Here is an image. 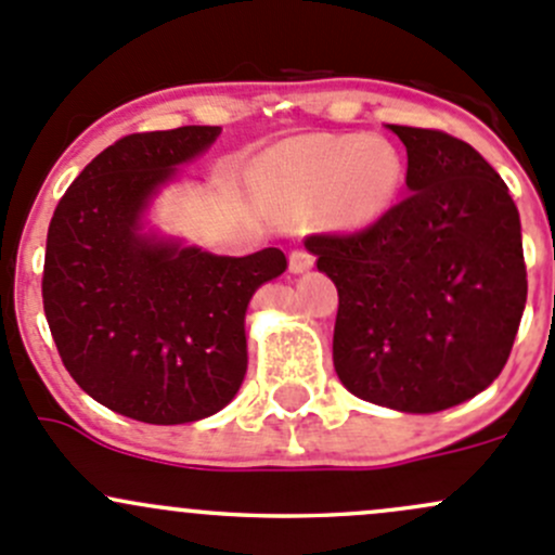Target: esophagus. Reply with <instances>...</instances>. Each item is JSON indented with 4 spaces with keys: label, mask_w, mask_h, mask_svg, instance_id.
Listing matches in <instances>:
<instances>
[{
    "label": "esophagus",
    "mask_w": 555,
    "mask_h": 555,
    "mask_svg": "<svg viewBox=\"0 0 555 555\" xmlns=\"http://www.w3.org/2000/svg\"><path fill=\"white\" fill-rule=\"evenodd\" d=\"M311 266H313V255H311V251H306V249H293V251H289V271H293V273L309 271Z\"/></svg>",
    "instance_id": "esophagus-1"
}]
</instances>
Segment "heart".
<instances>
[{
    "mask_svg": "<svg viewBox=\"0 0 555 555\" xmlns=\"http://www.w3.org/2000/svg\"><path fill=\"white\" fill-rule=\"evenodd\" d=\"M295 198H324L330 225L357 231L382 220L405 182L400 150L382 137H306L271 153Z\"/></svg>",
    "mask_w": 555,
    "mask_h": 555,
    "instance_id": "b5f03b06",
    "label": "heart"
}]
</instances>
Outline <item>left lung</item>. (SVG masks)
I'll return each instance as SVG.
<instances>
[{
  "label": "left lung",
  "mask_w": 555,
  "mask_h": 555,
  "mask_svg": "<svg viewBox=\"0 0 555 555\" xmlns=\"http://www.w3.org/2000/svg\"><path fill=\"white\" fill-rule=\"evenodd\" d=\"M411 193L357 233L306 249L338 287L333 365L360 400L438 413L494 382L526 306L520 220L478 150L433 128L389 126Z\"/></svg>",
  "instance_id": "1"
}]
</instances>
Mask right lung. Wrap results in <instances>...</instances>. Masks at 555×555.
Wrapping results in <instances>:
<instances>
[{"label": "right lung", "mask_w": 555, "mask_h": 555, "mask_svg": "<svg viewBox=\"0 0 555 555\" xmlns=\"http://www.w3.org/2000/svg\"><path fill=\"white\" fill-rule=\"evenodd\" d=\"M220 126L131 133L99 153L53 211L42 304L55 349L82 391L144 424L222 411L246 373L251 295L287 271L276 246L211 255L144 233V211Z\"/></svg>", "instance_id": "right-lung-1"}]
</instances>
